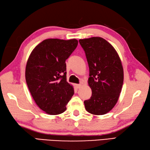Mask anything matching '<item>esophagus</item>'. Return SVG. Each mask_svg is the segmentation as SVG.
<instances>
[{"label":"esophagus","mask_w":150,"mask_h":150,"mask_svg":"<svg viewBox=\"0 0 150 150\" xmlns=\"http://www.w3.org/2000/svg\"><path fill=\"white\" fill-rule=\"evenodd\" d=\"M81 84H75V87H76V88L77 89H79V88H80L81 87Z\"/></svg>","instance_id":"esophagus-1"}]
</instances>
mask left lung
<instances>
[{
	"mask_svg": "<svg viewBox=\"0 0 150 150\" xmlns=\"http://www.w3.org/2000/svg\"><path fill=\"white\" fill-rule=\"evenodd\" d=\"M88 63V83L92 95L84 102L88 112L101 115L115 106L122 90L124 71L121 60L113 46L103 38L79 40Z\"/></svg>",
	"mask_w": 150,
	"mask_h": 150,
	"instance_id": "obj_1",
	"label": "left lung"
}]
</instances>
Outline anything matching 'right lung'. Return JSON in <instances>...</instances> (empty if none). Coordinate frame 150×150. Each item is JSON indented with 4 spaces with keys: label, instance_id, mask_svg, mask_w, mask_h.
Returning <instances> with one entry per match:
<instances>
[{
    "label": "right lung",
    "instance_id": "1",
    "mask_svg": "<svg viewBox=\"0 0 150 150\" xmlns=\"http://www.w3.org/2000/svg\"><path fill=\"white\" fill-rule=\"evenodd\" d=\"M78 45L77 39H47L35 47L28 59L25 77L40 109L48 115L64 112L74 94L66 81V60Z\"/></svg>",
    "mask_w": 150,
    "mask_h": 150
}]
</instances>
